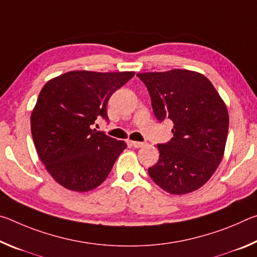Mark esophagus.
I'll use <instances>...</instances> for the list:
<instances>
[{
  "label": "esophagus",
  "instance_id": "1",
  "mask_svg": "<svg viewBox=\"0 0 257 257\" xmlns=\"http://www.w3.org/2000/svg\"><path fill=\"white\" fill-rule=\"evenodd\" d=\"M130 144H132V146H134L135 149H139V147H143L145 145V143H142V142H130Z\"/></svg>",
  "mask_w": 257,
  "mask_h": 257
}]
</instances>
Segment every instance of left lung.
<instances>
[{"instance_id": "obj_1", "label": "left lung", "mask_w": 257, "mask_h": 257, "mask_svg": "<svg viewBox=\"0 0 257 257\" xmlns=\"http://www.w3.org/2000/svg\"><path fill=\"white\" fill-rule=\"evenodd\" d=\"M149 90L160 122L171 120L173 137L158 144L160 159L149 168L156 185L170 194L198 189L222 160L229 128L228 110L205 76L175 69L138 73Z\"/></svg>"}]
</instances>
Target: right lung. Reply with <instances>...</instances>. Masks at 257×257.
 Instances as JSON below:
<instances>
[{"instance_id":"1","label":"right lung","mask_w":257,"mask_h":257,"mask_svg":"<svg viewBox=\"0 0 257 257\" xmlns=\"http://www.w3.org/2000/svg\"><path fill=\"white\" fill-rule=\"evenodd\" d=\"M134 76L70 71L42 88L30 116L34 144L47 171L64 188H96L127 147L93 127L99 118L108 122V99Z\"/></svg>"}]
</instances>
